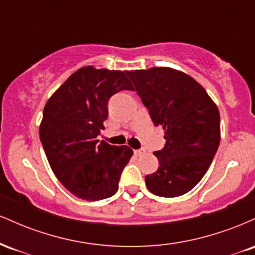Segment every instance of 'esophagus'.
I'll return each instance as SVG.
<instances>
[{
	"mask_svg": "<svg viewBox=\"0 0 255 255\" xmlns=\"http://www.w3.org/2000/svg\"><path fill=\"white\" fill-rule=\"evenodd\" d=\"M144 153H145V150H142V148H141V150H135V151H134V154H135V156H137V157L142 156V154H144Z\"/></svg>",
	"mask_w": 255,
	"mask_h": 255,
	"instance_id": "1",
	"label": "esophagus"
}]
</instances>
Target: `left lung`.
Returning <instances> with one entry per match:
<instances>
[{"instance_id":"obj_1","label":"left lung","mask_w":255,"mask_h":255,"mask_svg":"<svg viewBox=\"0 0 255 255\" xmlns=\"http://www.w3.org/2000/svg\"><path fill=\"white\" fill-rule=\"evenodd\" d=\"M165 146L153 152L157 171L146 175V187L158 197L174 198L194 188L211 165L221 140L217 105L198 81L170 67L127 71Z\"/></svg>"}]
</instances>
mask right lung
Segmentation results:
<instances>
[{
  "label": "right lung",
  "instance_id": "1",
  "mask_svg": "<svg viewBox=\"0 0 255 255\" xmlns=\"http://www.w3.org/2000/svg\"><path fill=\"white\" fill-rule=\"evenodd\" d=\"M122 90H134L126 72L85 66L44 107L39 137L49 164L58 181L83 200L113 197L133 156L128 146L97 139L108 118V101Z\"/></svg>",
  "mask_w": 255,
  "mask_h": 255
}]
</instances>
